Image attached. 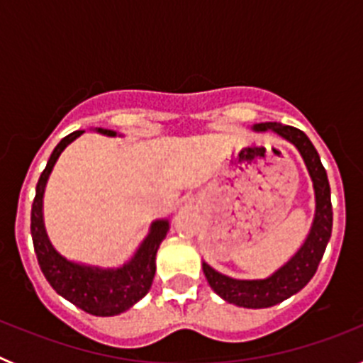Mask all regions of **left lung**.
Segmentation results:
<instances>
[{"label":"left lung","mask_w":363,"mask_h":363,"mask_svg":"<svg viewBox=\"0 0 363 363\" xmlns=\"http://www.w3.org/2000/svg\"><path fill=\"white\" fill-rule=\"evenodd\" d=\"M267 129L293 143L298 152L301 154L311 179H313L316 211H314L313 225H311L303 245L298 249L296 255L287 264L281 265L277 272H272L271 277L264 278V280H236V278L225 277V274L214 271L211 265L203 262L205 278L214 293L229 303L247 307V309H264V307L277 306L303 289L318 269L320 259L325 252L333 230L331 187H329L325 169H323L318 152L311 140L306 136V133H301L300 129L291 127V125H281L277 121L255 125V130Z\"/></svg>","instance_id":"left-lung-1"}]
</instances>
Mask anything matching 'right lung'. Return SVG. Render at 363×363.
<instances>
[{
    "mask_svg": "<svg viewBox=\"0 0 363 363\" xmlns=\"http://www.w3.org/2000/svg\"><path fill=\"white\" fill-rule=\"evenodd\" d=\"M107 136H116L114 130L96 129ZM83 130H76L57 143L50 154L45 171L41 172L36 185V198L32 201L30 233L34 242V251L38 256L41 272L47 281L52 285L57 294L65 300L94 316H114L130 309L136 301L149 293L156 272V252L160 243L167 236L169 220H156L150 225L147 238L138 247L133 258L118 269H101L92 265H83L70 262L62 256L50 243L43 223V192L47 179L57 162L60 154L72 143Z\"/></svg>",
    "mask_w": 363,
    "mask_h": 363,
    "instance_id": "obj_1",
    "label": "right lung"
}]
</instances>
